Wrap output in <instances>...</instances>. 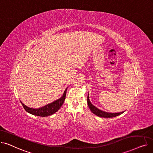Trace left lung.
I'll return each instance as SVG.
<instances>
[{
    "instance_id": "obj_1",
    "label": "left lung",
    "mask_w": 153,
    "mask_h": 153,
    "mask_svg": "<svg viewBox=\"0 0 153 153\" xmlns=\"http://www.w3.org/2000/svg\"><path fill=\"white\" fill-rule=\"evenodd\" d=\"M87 103H88V106H89L90 110H91L92 113L96 115L97 116L100 117L113 118V117H117L118 115H121L122 114H123L124 112V111H122V112H119V113H108V112H105V111H102V110H99L97 107H95V106H94L91 103V102L89 100V94H88V96H87Z\"/></svg>"
}]
</instances>
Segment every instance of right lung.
<instances>
[{"label": "right lung", "mask_w": 153, "mask_h": 153, "mask_svg": "<svg viewBox=\"0 0 153 153\" xmlns=\"http://www.w3.org/2000/svg\"><path fill=\"white\" fill-rule=\"evenodd\" d=\"M66 91H67V89L65 90V91H64V94L62 95V97L58 100L38 109L29 108L24 105L22 102H21V103L24 109H25L27 112H28V113L32 115L39 116V117H48L49 115L54 114L55 112L57 111L61 108V107L62 106V105L64 102V100L66 99Z\"/></svg>", "instance_id": "add662e5"}]
</instances>
